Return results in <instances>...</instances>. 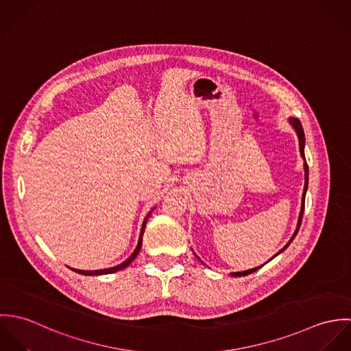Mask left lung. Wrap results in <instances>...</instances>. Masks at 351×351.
I'll return each instance as SVG.
<instances>
[{
	"label": "left lung",
	"mask_w": 351,
	"mask_h": 351,
	"mask_svg": "<svg viewBox=\"0 0 351 351\" xmlns=\"http://www.w3.org/2000/svg\"><path fill=\"white\" fill-rule=\"evenodd\" d=\"M289 123L292 124V127L295 128V131L298 132V136H299V149H300L301 158L304 159V174H305V184H304V192H302V197H301V209H300V215H299V220H298V227H296V231H295V234L292 235V238H291V241L281 249V250L278 251L274 256H277L278 254H281L282 251L285 250L291 243H292V241L295 239V237L298 235V232H299V228H300L301 226V219H302V213H304V201H305V193H306V189H308V165H306V162H305V155H304V146H305V136H304V130H302V125H301L300 120L299 119H295V117H289ZM274 256H271L269 261H271ZM199 258V256H197ZM267 261V262H269ZM265 265V263H263ZM262 265V266H263ZM262 266H258V267H254V269H250V270H246V271H237V273H231V276H234V277H241V276H247V274H251V273H254L255 270H258V269H261Z\"/></svg>",
	"instance_id": "obj_1"
}]
</instances>
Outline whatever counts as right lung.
I'll return each mask as SVG.
<instances>
[{
  "instance_id": "add662e5",
  "label": "right lung",
  "mask_w": 351,
  "mask_h": 351,
  "mask_svg": "<svg viewBox=\"0 0 351 351\" xmlns=\"http://www.w3.org/2000/svg\"><path fill=\"white\" fill-rule=\"evenodd\" d=\"M152 212V210H151ZM151 212H149V215L145 217V220H143V224H142V230H141V235H139V241H138V246H136V249L135 251L130 255V258L128 259H125L123 263H120V265H117V266H114V267H109V269H101V270H78V269H71L73 271H75V273H78V274H84V276H101V274H110V273H114V271H119V270H123V269H125L135 258H136V255L139 254V251L142 249V242H143V232H145V228H146V223H147V220H149V217H150Z\"/></svg>"
}]
</instances>
